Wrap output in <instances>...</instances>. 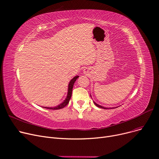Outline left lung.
Wrapping results in <instances>:
<instances>
[{"label": "left lung", "mask_w": 159, "mask_h": 159, "mask_svg": "<svg viewBox=\"0 0 159 159\" xmlns=\"http://www.w3.org/2000/svg\"><path fill=\"white\" fill-rule=\"evenodd\" d=\"M90 96H91V95H90ZM94 103L96 105V106L98 107H100V108H102V109H108V108H105V107H103V106H101V105H98V104H97L96 103H95V102H94Z\"/></svg>", "instance_id": "left-lung-1"}]
</instances>
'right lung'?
<instances>
[{
  "label": "right lung",
  "mask_w": 159,
  "mask_h": 159,
  "mask_svg": "<svg viewBox=\"0 0 159 159\" xmlns=\"http://www.w3.org/2000/svg\"><path fill=\"white\" fill-rule=\"evenodd\" d=\"M78 75H76V76H75L73 79H72L69 83V88H68V94H67V96L66 98V99L65 100V101L61 103L60 105H59L58 106H56L55 107H44L46 109H53V110H57V109H62L63 107H65L66 105L69 103L70 98L72 96V88L74 86V83L78 78Z\"/></svg>",
  "instance_id": "add662e5"
}]
</instances>
